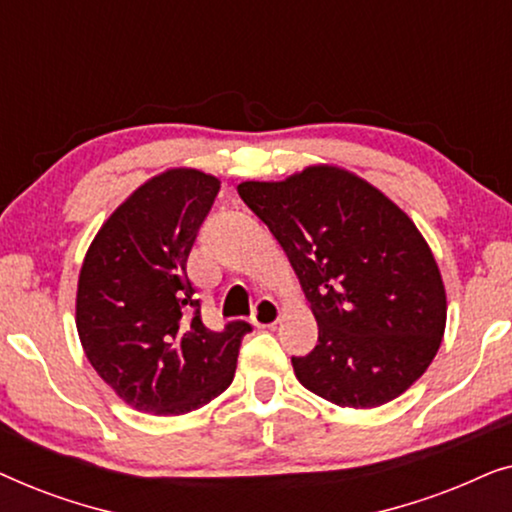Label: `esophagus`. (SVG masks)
<instances>
[{"label": "esophagus", "instance_id": "1", "mask_svg": "<svg viewBox=\"0 0 512 512\" xmlns=\"http://www.w3.org/2000/svg\"><path fill=\"white\" fill-rule=\"evenodd\" d=\"M277 321H279V307L275 300L268 296L258 298L254 312H251V324L258 328H270V326H275Z\"/></svg>", "mask_w": 512, "mask_h": 512}]
</instances>
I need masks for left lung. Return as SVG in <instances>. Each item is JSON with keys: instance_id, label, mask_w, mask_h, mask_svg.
I'll return each instance as SVG.
<instances>
[{"instance_id": "8db88e82", "label": "left lung", "mask_w": 512, "mask_h": 512, "mask_svg": "<svg viewBox=\"0 0 512 512\" xmlns=\"http://www.w3.org/2000/svg\"><path fill=\"white\" fill-rule=\"evenodd\" d=\"M237 193L282 244L317 319V347L291 356L300 384L340 408H377L410 389L438 352L447 303L408 214L331 165Z\"/></svg>"}]
</instances>
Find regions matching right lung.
I'll return each instance as SVG.
<instances>
[{"label": "right lung", "mask_w": 512, "mask_h": 512, "mask_svg": "<svg viewBox=\"0 0 512 512\" xmlns=\"http://www.w3.org/2000/svg\"><path fill=\"white\" fill-rule=\"evenodd\" d=\"M219 179L167 170L139 186L95 235L81 265L76 328L90 366L132 408L184 415L223 394L235 377L237 319L212 331L186 275Z\"/></svg>", "instance_id": "right-lung-1"}]
</instances>
